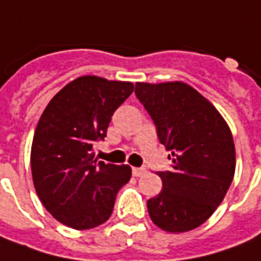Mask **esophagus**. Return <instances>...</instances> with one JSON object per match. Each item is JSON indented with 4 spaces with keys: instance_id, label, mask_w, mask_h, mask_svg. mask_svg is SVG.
Returning <instances> with one entry per match:
<instances>
[{
    "instance_id": "esophagus-1",
    "label": "esophagus",
    "mask_w": 261,
    "mask_h": 261,
    "mask_svg": "<svg viewBox=\"0 0 261 261\" xmlns=\"http://www.w3.org/2000/svg\"><path fill=\"white\" fill-rule=\"evenodd\" d=\"M146 173V169L145 168H134L132 169V175L136 176V177H139V176H143Z\"/></svg>"
}]
</instances>
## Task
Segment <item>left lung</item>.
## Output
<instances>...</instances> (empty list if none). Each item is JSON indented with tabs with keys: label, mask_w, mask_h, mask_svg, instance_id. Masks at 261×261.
Segmentation results:
<instances>
[{
	"label": "left lung",
	"mask_w": 261,
	"mask_h": 261,
	"mask_svg": "<svg viewBox=\"0 0 261 261\" xmlns=\"http://www.w3.org/2000/svg\"><path fill=\"white\" fill-rule=\"evenodd\" d=\"M135 95L172 152V169L158 172L163 188L148 200L149 216L170 233L196 229L222 203L234 176L229 126L209 100L183 82H138Z\"/></svg>",
	"instance_id": "obj_1"
}]
</instances>
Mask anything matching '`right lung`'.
Returning a JSON list of instances; mask_svg holds the SVG:
<instances>
[{
  "instance_id": "1",
  "label": "right lung",
  "mask_w": 261,
  "mask_h": 261,
  "mask_svg": "<svg viewBox=\"0 0 261 261\" xmlns=\"http://www.w3.org/2000/svg\"><path fill=\"white\" fill-rule=\"evenodd\" d=\"M132 92L130 82L86 75L64 86L45 108L32 141V180L45 209L62 224L92 229L112 215L132 170L98 161L95 145Z\"/></svg>"
}]
</instances>
